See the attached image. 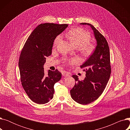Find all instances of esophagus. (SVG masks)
Instances as JSON below:
<instances>
[{
    "label": "esophagus",
    "mask_w": 130,
    "mask_h": 130,
    "mask_svg": "<svg viewBox=\"0 0 130 130\" xmlns=\"http://www.w3.org/2000/svg\"><path fill=\"white\" fill-rule=\"evenodd\" d=\"M62 75H63V76L67 77V76H70V75L69 73H68L67 72L64 71V72H63L62 73Z\"/></svg>",
    "instance_id": "1"
}]
</instances>
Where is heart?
<instances>
[{"label":"heart","instance_id":"obj_1","mask_svg":"<svg viewBox=\"0 0 130 130\" xmlns=\"http://www.w3.org/2000/svg\"><path fill=\"white\" fill-rule=\"evenodd\" d=\"M70 39L77 48H80L81 52L85 55H90L94 50L95 45L90 42L91 40L90 34L82 28H75L71 30L68 33ZM62 36L59 35L54 41V45H57L61 40ZM69 64H74L77 62L75 58H71L69 61Z\"/></svg>","mask_w":130,"mask_h":130}]
</instances>
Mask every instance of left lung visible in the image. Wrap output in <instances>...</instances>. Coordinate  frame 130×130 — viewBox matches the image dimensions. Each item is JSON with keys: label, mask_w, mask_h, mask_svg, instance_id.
<instances>
[{"label": "left lung", "mask_w": 130, "mask_h": 130, "mask_svg": "<svg viewBox=\"0 0 130 130\" xmlns=\"http://www.w3.org/2000/svg\"><path fill=\"white\" fill-rule=\"evenodd\" d=\"M80 24L91 26L97 45L93 53L80 66L86 73L84 79L79 80L76 75L72 76L76 82L70 93L77 103L86 105L97 100L106 87L111 73L110 54L107 40L98 29L89 23Z\"/></svg>", "instance_id": "obj_1"}]
</instances>
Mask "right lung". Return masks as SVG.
I'll list each match as a JSON object with an SVG mask.
<instances>
[{"label": "right lung", "instance_id": "obj_1", "mask_svg": "<svg viewBox=\"0 0 130 130\" xmlns=\"http://www.w3.org/2000/svg\"><path fill=\"white\" fill-rule=\"evenodd\" d=\"M68 26L67 24L44 23L31 33L22 50L19 59L20 80L29 99L39 104L47 103L53 98L54 86L61 77L57 70H48L45 75L43 65L46 57L52 54L54 41Z\"/></svg>", "mask_w": 130, "mask_h": 130}]
</instances>
